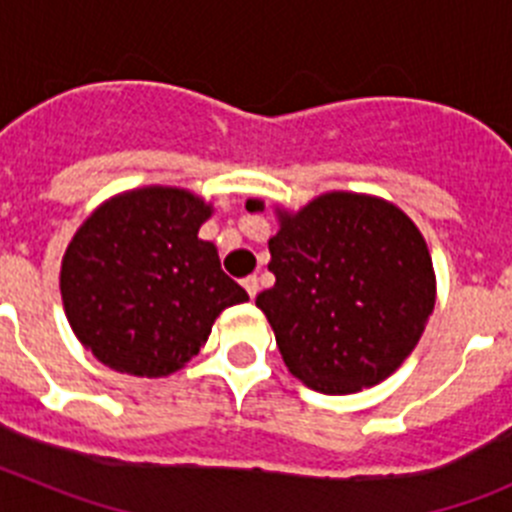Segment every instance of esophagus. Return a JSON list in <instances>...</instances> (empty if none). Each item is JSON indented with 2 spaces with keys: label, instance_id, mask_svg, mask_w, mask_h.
I'll return each instance as SVG.
<instances>
[{
  "label": "esophagus",
  "instance_id": "1",
  "mask_svg": "<svg viewBox=\"0 0 512 512\" xmlns=\"http://www.w3.org/2000/svg\"><path fill=\"white\" fill-rule=\"evenodd\" d=\"M243 287H246V292H248V297H256V292H259V279H256V274H251V277H246L243 279Z\"/></svg>",
  "mask_w": 512,
  "mask_h": 512
}]
</instances>
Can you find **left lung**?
<instances>
[{
  "instance_id": "obj_1",
  "label": "left lung",
  "mask_w": 512,
  "mask_h": 512,
  "mask_svg": "<svg viewBox=\"0 0 512 512\" xmlns=\"http://www.w3.org/2000/svg\"><path fill=\"white\" fill-rule=\"evenodd\" d=\"M279 217L269 241L277 282L256 305L284 364L325 395L374 387L408 359L433 312L436 277L423 235L395 205L364 194H323Z\"/></svg>"
}]
</instances>
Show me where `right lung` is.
Masks as SVG:
<instances>
[{
    "label": "right lung",
    "mask_w": 512,
    "mask_h": 512,
    "mask_svg": "<svg viewBox=\"0 0 512 512\" xmlns=\"http://www.w3.org/2000/svg\"><path fill=\"white\" fill-rule=\"evenodd\" d=\"M210 207L171 187L104 202L76 230L61 266V295L79 341L120 374L166 377L210 336L246 289L197 238Z\"/></svg>",
    "instance_id": "1"
}]
</instances>
